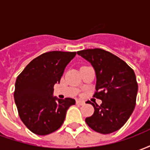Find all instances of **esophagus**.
Wrapping results in <instances>:
<instances>
[{"instance_id": "obj_1", "label": "esophagus", "mask_w": 150, "mask_h": 150, "mask_svg": "<svg viewBox=\"0 0 150 150\" xmlns=\"http://www.w3.org/2000/svg\"><path fill=\"white\" fill-rule=\"evenodd\" d=\"M76 104H79V105H83L85 104V102L83 100H77L76 101Z\"/></svg>"}]
</instances>
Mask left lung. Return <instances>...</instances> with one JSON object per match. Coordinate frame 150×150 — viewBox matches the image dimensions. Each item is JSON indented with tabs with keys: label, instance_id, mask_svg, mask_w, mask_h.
Wrapping results in <instances>:
<instances>
[{
	"label": "left lung",
	"instance_id": "8db88e82",
	"mask_svg": "<svg viewBox=\"0 0 150 150\" xmlns=\"http://www.w3.org/2000/svg\"><path fill=\"white\" fill-rule=\"evenodd\" d=\"M77 54L93 67L96 75L93 96L102 100L100 106L90 102L94 114L85 121L100 133L116 132L125 124L135 108L138 90L135 73L125 61L104 50H83Z\"/></svg>",
	"mask_w": 150,
	"mask_h": 150
}]
</instances>
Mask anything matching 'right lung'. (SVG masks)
<instances>
[{
    "mask_svg": "<svg viewBox=\"0 0 150 150\" xmlns=\"http://www.w3.org/2000/svg\"><path fill=\"white\" fill-rule=\"evenodd\" d=\"M76 52L50 51L33 59L18 75L14 100L21 121L37 135L54 132L64 122L71 98L53 96L54 85L60 82L65 67Z\"/></svg>",
    "mask_w": 150,
    "mask_h": 150,
    "instance_id": "obj_1",
    "label": "right lung"
}]
</instances>
